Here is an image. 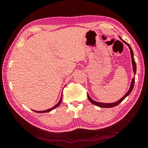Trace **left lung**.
<instances>
[{"mask_svg": "<svg viewBox=\"0 0 148 148\" xmlns=\"http://www.w3.org/2000/svg\"><path fill=\"white\" fill-rule=\"evenodd\" d=\"M121 39V37H119ZM121 40L124 42V43L126 44L127 46H129V49H130V51H131V58H132V68H133V72H134V74H136V62H135L134 61V54H133V51H132V49L131 48V47L130 46V45L127 43V42H125L124 40H123L121 39ZM134 78H132V82H131V87H130V88L129 89V91H127V92L126 94H125L123 97H122V98L119 100L118 101H116L114 102V103H101V102H96L92 100L91 97H89V95L87 94V97H88V99L89 100V101L91 102L92 104H93L94 105H96L97 106H99V107H101V108H112V107H114V106H116L118 105L119 103H121V102L123 101V100L126 98V97L128 96V95L131 93L132 89H133L134 87Z\"/></svg>", "mask_w": 148, "mask_h": 148, "instance_id": "obj_1", "label": "left lung"}]
</instances>
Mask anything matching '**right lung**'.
Masks as SVG:
<instances>
[{"label": "right lung", "instance_id": "1", "mask_svg": "<svg viewBox=\"0 0 148 148\" xmlns=\"http://www.w3.org/2000/svg\"><path fill=\"white\" fill-rule=\"evenodd\" d=\"M62 97V95H61V99H60V101H59V102L58 103H57V104L56 105V106H53V108H50V109H49V110H44V111H35V110H33V111H34V112H37V113H45V112H50V111H51L52 110L55 109V108H57V106H59L60 104L61 103Z\"/></svg>", "mask_w": 148, "mask_h": 148}]
</instances>
